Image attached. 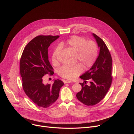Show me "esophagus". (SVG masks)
<instances>
[{"instance_id":"34e87169","label":"esophagus","mask_w":134,"mask_h":134,"mask_svg":"<svg viewBox=\"0 0 134 134\" xmlns=\"http://www.w3.org/2000/svg\"><path fill=\"white\" fill-rule=\"evenodd\" d=\"M64 82L65 84H66V83H71V81H69V80H64Z\"/></svg>"}]
</instances>
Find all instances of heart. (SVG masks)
<instances>
[{
	"mask_svg": "<svg viewBox=\"0 0 134 134\" xmlns=\"http://www.w3.org/2000/svg\"><path fill=\"white\" fill-rule=\"evenodd\" d=\"M62 46H66L67 48L76 53V61L80 63L73 66L64 65L58 69V74L62 77L72 80L80 75L85 69L91 68L97 61L99 53L97 43L94 41H87L83 37L74 35ZM60 50V47L54 50L51 57L52 64L57 66L59 64L57 56Z\"/></svg>",
	"mask_w": 134,
	"mask_h": 134,
	"instance_id": "obj_1",
	"label": "heart"
}]
</instances>
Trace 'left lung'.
Instances as JSON below:
<instances>
[{
  "label": "left lung",
  "mask_w": 134,
  "mask_h": 134,
  "mask_svg": "<svg viewBox=\"0 0 134 134\" xmlns=\"http://www.w3.org/2000/svg\"><path fill=\"white\" fill-rule=\"evenodd\" d=\"M94 37L100 49L99 55L90 70L80 76L84 83H80L82 90L76 94L77 99L86 105H94L99 103L105 96L112 81V59L110 51L104 42L97 35ZM90 81V85H86Z\"/></svg>",
  "instance_id": "8db88e82"
}]
</instances>
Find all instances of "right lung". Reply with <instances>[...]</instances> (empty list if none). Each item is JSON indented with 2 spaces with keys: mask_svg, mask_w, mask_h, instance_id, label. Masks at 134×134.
<instances>
[{
  "mask_svg": "<svg viewBox=\"0 0 134 134\" xmlns=\"http://www.w3.org/2000/svg\"><path fill=\"white\" fill-rule=\"evenodd\" d=\"M59 35H42L35 37L25 47L20 59V74L22 86L27 96L38 107L48 108L59 97L64 83L55 80L52 84H44L42 77L53 75V69L50 64L48 48Z\"/></svg>",
  "mask_w": 134,
  "mask_h": 134,
  "instance_id": "right-lung-1",
  "label": "right lung"
}]
</instances>
